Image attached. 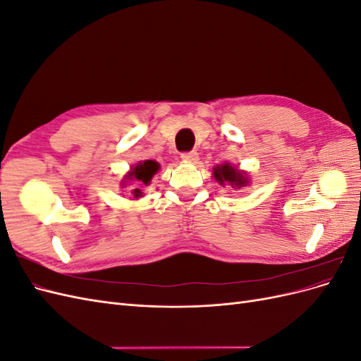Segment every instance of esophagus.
<instances>
[{
    "label": "esophagus",
    "mask_w": 361,
    "mask_h": 361,
    "mask_svg": "<svg viewBox=\"0 0 361 361\" xmlns=\"http://www.w3.org/2000/svg\"><path fill=\"white\" fill-rule=\"evenodd\" d=\"M180 158L185 161V162H197L199 159V154L195 150H191V152H183V154L180 155Z\"/></svg>",
    "instance_id": "obj_1"
}]
</instances>
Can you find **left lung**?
<instances>
[{
    "label": "left lung",
    "instance_id": "obj_1",
    "mask_svg": "<svg viewBox=\"0 0 361 361\" xmlns=\"http://www.w3.org/2000/svg\"><path fill=\"white\" fill-rule=\"evenodd\" d=\"M214 178L221 185H224V182H228L232 187H238V188L245 187V185L248 183L244 174L238 169L228 166V164H223V166H220V167H215Z\"/></svg>",
    "mask_w": 361,
    "mask_h": 361
}]
</instances>
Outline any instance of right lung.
<instances>
[{
  "instance_id": "1",
  "label": "right lung",
  "mask_w": 361,
  "mask_h": 361,
  "mask_svg": "<svg viewBox=\"0 0 361 361\" xmlns=\"http://www.w3.org/2000/svg\"><path fill=\"white\" fill-rule=\"evenodd\" d=\"M159 170V164L155 162V161H145V162H140L137 164L135 167L130 169V173L126 176L128 180H137V182H141L143 185H149L152 178H154V174ZM125 185V183H123ZM134 192V197L138 199L141 197V190L135 188L133 190Z\"/></svg>"
}]
</instances>
